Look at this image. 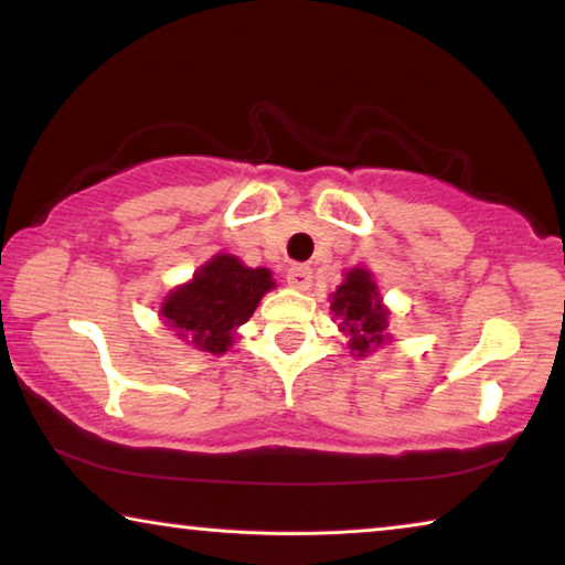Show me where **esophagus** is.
<instances>
[{
    "instance_id": "34e87169",
    "label": "esophagus",
    "mask_w": 565,
    "mask_h": 565,
    "mask_svg": "<svg viewBox=\"0 0 565 565\" xmlns=\"http://www.w3.org/2000/svg\"><path fill=\"white\" fill-rule=\"evenodd\" d=\"M286 281H289L291 289H299V291L309 289V284H311V271H309V266H305V264L291 266L289 271H286Z\"/></svg>"
}]
</instances>
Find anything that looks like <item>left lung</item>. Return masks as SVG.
Here are the masks:
<instances>
[{
    "instance_id": "8db88e82",
    "label": "left lung",
    "mask_w": 565,
    "mask_h": 565,
    "mask_svg": "<svg viewBox=\"0 0 565 565\" xmlns=\"http://www.w3.org/2000/svg\"><path fill=\"white\" fill-rule=\"evenodd\" d=\"M330 309L340 319V332L348 334V348L355 358H367L393 337L388 332L393 311L383 305L373 271L363 266L344 271L342 284L330 294Z\"/></svg>"
}]
</instances>
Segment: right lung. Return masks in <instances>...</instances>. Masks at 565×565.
I'll use <instances>...</instances> for the list:
<instances>
[{"mask_svg":"<svg viewBox=\"0 0 565 565\" xmlns=\"http://www.w3.org/2000/svg\"><path fill=\"white\" fill-rule=\"evenodd\" d=\"M276 289L268 268H250L233 254L207 258L190 281L167 294L159 317L195 350L223 355L233 348L238 327L254 317L266 291Z\"/></svg>","mask_w":565,"mask_h":565,"instance_id":"obj_1","label":"right lung"}]
</instances>
